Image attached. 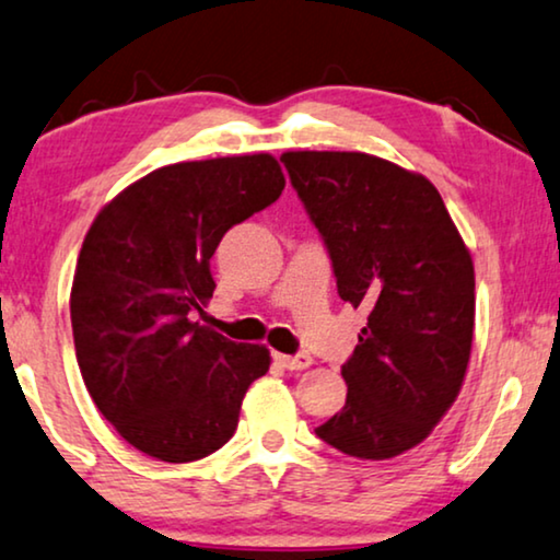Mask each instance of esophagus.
<instances>
[{"label":"esophagus","mask_w":560,"mask_h":560,"mask_svg":"<svg viewBox=\"0 0 560 560\" xmlns=\"http://www.w3.org/2000/svg\"><path fill=\"white\" fill-rule=\"evenodd\" d=\"M275 362H278V364L282 366V370L301 372V370H305V366H311L313 359H311L308 354H295V357H290V354H275Z\"/></svg>","instance_id":"34e87169"}]
</instances>
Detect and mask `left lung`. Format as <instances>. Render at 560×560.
Instances as JSON below:
<instances>
[{
    "label": "left lung",
    "instance_id": "8db88e82",
    "mask_svg": "<svg viewBox=\"0 0 560 560\" xmlns=\"http://www.w3.org/2000/svg\"><path fill=\"white\" fill-rule=\"evenodd\" d=\"M324 236L341 301L370 311L349 362L347 405L316 435L357 458L428 439L464 385L474 262L425 175L366 152H282Z\"/></svg>",
    "mask_w": 560,
    "mask_h": 560
}]
</instances>
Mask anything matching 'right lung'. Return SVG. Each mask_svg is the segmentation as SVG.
Here are the masks:
<instances>
[{"mask_svg":"<svg viewBox=\"0 0 560 560\" xmlns=\"http://www.w3.org/2000/svg\"><path fill=\"white\" fill-rule=\"evenodd\" d=\"M285 188L267 152L158 167L96 213L71 288L75 359L102 416L137 451L186 464L219 451L252 382L270 370L262 343L198 324L213 295L221 236Z\"/></svg>","mask_w":560,"mask_h":560,"instance_id":"1","label":"right lung"}]
</instances>
